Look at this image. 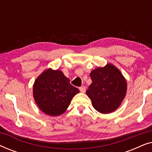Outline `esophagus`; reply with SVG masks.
Wrapping results in <instances>:
<instances>
[{"label": "esophagus", "instance_id": "1", "mask_svg": "<svg viewBox=\"0 0 152 152\" xmlns=\"http://www.w3.org/2000/svg\"><path fill=\"white\" fill-rule=\"evenodd\" d=\"M80 92L84 93L85 91H86V86H82L80 87Z\"/></svg>", "mask_w": 152, "mask_h": 152}]
</instances>
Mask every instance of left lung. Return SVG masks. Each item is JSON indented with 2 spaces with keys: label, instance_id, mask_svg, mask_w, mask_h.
Masks as SVG:
<instances>
[{
  "label": "left lung",
  "instance_id": "left-lung-1",
  "mask_svg": "<svg viewBox=\"0 0 152 152\" xmlns=\"http://www.w3.org/2000/svg\"><path fill=\"white\" fill-rule=\"evenodd\" d=\"M92 84L86 91L93 107L102 113L119 107L126 92V82L120 70L111 64L97 68L90 74Z\"/></svg>",
  "mask_w": 152,
  "mask_h": 152
}]
</instances>
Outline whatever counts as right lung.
<instances>
[{"mask_svg":"<svg viewBox=\"0 0 152 152\" xmlns=\"http://www.w3.org/2000/svg\"><path fill=\"white\" fill-rule=\"evenodd\" d=\"M79 92L77 88L70 84L69 79L58 70H46L38 77L33 86V95L39 109L53 116L64 113Z\"/></svg>","mask_w":152,"mask_h":152,"instance_id":"right-lung-1","label":"right lung"}]
</instances>
